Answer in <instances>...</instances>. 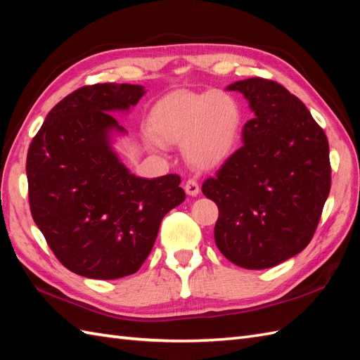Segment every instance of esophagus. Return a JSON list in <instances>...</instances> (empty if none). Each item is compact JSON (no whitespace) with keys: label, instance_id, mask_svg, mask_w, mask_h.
<instances>
[{"label":"esophagus","instance_id":"esophagus-1","mask_svg":"<svg viewBox=\"0 0 360 360\" xmlns=\"http://www.w3.org/2000/svg\"><path fill=\"white\" fill-rule=\"evenodd\" d=\"M184 188H186L187 195H190V196H196L199 193V184L193 178H190V179L186 181V184H184Z\"/></svg>","mask_w":360,"mask_h":360}]
</instances>
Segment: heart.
Wrapping results in <instances>:
<instances>
[{
  "label": "heart",
  "mask_w": 360,
  "mask_h": 360,
  "mask_svg": "<svg viewBox=\"0 0 360 360\" xmlns=\"http://www.w3.org/2000/svg\"><path fill=\"white\" fill-rule=\"evenodd\" d=\"M148 125L160 142H184L188 161L213 167L236 146L240 112L235 99L224 91H176L155 104Z\"/></svg>",
  "instance_id": "b5f03b06"
}]
</instances>
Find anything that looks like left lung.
Here are the masks:
<instances>
[{"instance_id": "1", "label": "left lung", "mask_w": 360, "mask_h": 360, "mask_svg": "<svg viewBox=\"0 0 360 360\" xmlns=\"http://www.w3.org/2000/svg\"><path fill=\"white\" fill-rule=\"evenodd\" d=\"M244 95L255 118L202 193L219 216L214 242L242 269H271L310 244L331 188L325 131L297 96L265 78L229 86Z\"/></svg>"}]
</instances>
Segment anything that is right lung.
Listing matches in <instances>:
<instances>
[{
  "instance_id": "add662e5",
  "label": "right lung",
  "mask_w": 360,
  "mask_h": 360,
  "mask_svg": "<svg viewBox=\"0 0 360 360\" xmlns=\"http://www.w3.org/2000/svg\"><path fill=\"white\" fill-rule=\"evenodd\" d=\"M144 95L135 84L72 91L46 116L26 161L32 218L67 270L118 279L144 264L164 216L186 199L178 174L136 178L118 161L108 131H122L110 110Z\"/></svg>"
}]
</instances>
